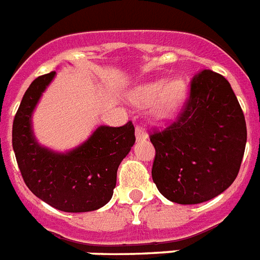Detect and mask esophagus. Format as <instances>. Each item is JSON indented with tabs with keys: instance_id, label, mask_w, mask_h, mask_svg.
Returning <instances> with one entry per match:
<instances>
[{
	"instance_id": "1",
	"label": "esophagus",
	"mask_w": 260,
	"mask_h": 260,
	"mask_svg": "<svg viewBox=\"0 0 260 260\" xmlns=\"http://www.w3.org/2000/svg\"><path fill=\"white\" fill-rule=\"evenodd\" d=\"M136 139L139 141L147 140V139H148L147 131L144 129L143 125H136Z\"/></svg>"
}]
</instances>
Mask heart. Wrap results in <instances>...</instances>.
Instances as JSON below:
<instances>
[{"label":"heart","mask_w":260,"mask_h":260,"mask_svg":"<svg viewBox=\"0 0 260 260\" xmlns=\"http://www.w3.org/2000/svg\"><path fill=\"white\" fill-rule=\"evenodd\" d=\"M185 87L180 79L153 80L137 87L134 92V100L137 104H152L157 116H171L180 106L184 98Z\"/></svg>","instance_id":"b5f03b06"}]
</instances>
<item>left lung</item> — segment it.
I'll list each match as a JSON object with an SVG mask.
<instances>
[{"mask_svg":"<svg viewBox=\"0 0 260 260\" xmlns=\"http://www.w3.org/2000/svg\"><path fill=\"white\" fill-rule=\"evenodd\" d=\"M152 178L167 200L181 205L217 197L237 178L247 128L243 111L221 74L201 70L176 120L149 135Z\"/></svg>","mask_w":260,"mask_h":260,"instance_id":"8db88e82","label":"left lung"}]
</instances>
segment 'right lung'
<instances>
[{"label": "right lung", "mask_w": 260, "mask_h": 260, "mask_svg": "<svg viewBox=\"0 0 260 260\" xmlns=\"http://www.w3.org/2000/svg\"><path fill=\"white\" fill-rule=\"evenodd\" d=\"M55 71L38 76L26 89L13 121V149L26 186L52 208L67 213L98 210L112 198L117 168L135 144V126H99L66 154L39 147L31 112Z\"/></svg>", "instance_id": "right-lung-1"}]
</instances>
